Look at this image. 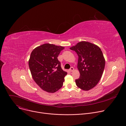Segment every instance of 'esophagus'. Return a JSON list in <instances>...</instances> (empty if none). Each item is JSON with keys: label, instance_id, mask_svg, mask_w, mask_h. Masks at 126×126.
Masks as SVG:
<instances>
[{"label": "esophagus", "instance_id": "esophagus-1", "mask_svg": "<svg viewBox=\"0 0 126 126\" xmlns=\"http://www.w3.org/2000/svg\"><path fill=\"white\" fill-rule=\"evenodd\" d=\"M74 69L73 67H71L70 68V69H69L70 71H71V72H72L73 71H74Z\"/></svg>", "mask_w": 126, "mask_h": 126}]
</instances>
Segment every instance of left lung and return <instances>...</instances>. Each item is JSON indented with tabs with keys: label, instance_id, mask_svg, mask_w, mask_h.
Segmentation results:
<instances>
[{
	"label": "left lung",
	"instance_id": "obj_1",
	"mask_svg": "<svg viewBox=\"0 0 126 126\" xmlns=\"http://www.w3.org/2000/svg\"><path fill=\"white\" fill-rule=\"evenodd\" d=\"M79 56L78 69L79 78L75 80L77 86L84 91L95 87L101 79L105 60L100 48L88 41H82L70 47Z\"/></svg>",
	"mask_w": 126,
	"mask_h": 126
}]
</instances>
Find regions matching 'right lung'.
Segmentation results:
<instances>
[{"label": "right lung", "mask_w": 126, "mask_h": 126, "mask_svg": "<svg viewBox=\"0 0 126 126\" xmlns=\"http://www.w3.org/2000/svg\"><path fill=\"white\" fill-rule=\"evenodd\" d=\"M64 48L48 43L35 47L31 53L28 64L32 78L41 89L48 93L61 89L67 74L61 68L57 58Z\"/></svg>", "instance_id": "right-lung-1"}]
</instances>
